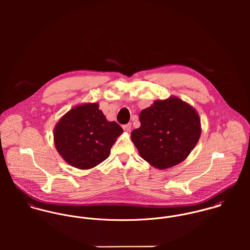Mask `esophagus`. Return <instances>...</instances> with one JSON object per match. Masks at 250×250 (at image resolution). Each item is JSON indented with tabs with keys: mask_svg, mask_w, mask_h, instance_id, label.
I'll list each match as a JSON object with an SVG mask.
<instances>
[{
	"mask_svg": "<svg viewBox=\"0 0 250 250\" xmlns=\"http://www.w3.org/2000/svg\"><path fill=\"white\" fill-rule=\"evenodd\" d=\"M131 128H132V124H131V123H128V124L123 125V130H124L126 133L130 132V131H131Z\"/></svg>",
	"mask_w": 250,
	"mask_h": 250,
	"instance_id": "1",
	"label": "esophagus"
}]
</instances>
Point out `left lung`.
<instances>
[{
  "label": "left lung",
  "mask_w": 250,
  "mask_h": 250,
  "mask_svg": "<svg viewBox=\"0 0 250 250\" xmlns=\"http://www.w3.org/2000/svg\"><path fill=\"white\" fill-rule=\"evenodd\" d=\"M140 121L131 139L143 160L158 169L182 163L201 135L197 111L176 96L154 101L141 111Z\"/></svg>",
  "instance_id": "obj_1"
}]
</instances>
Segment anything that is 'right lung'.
<instances>
[{
    "label": "right lung",
    "mask_w": 250,
    "mask_h": 250,
    "mask_svg": "<svg viewBox=\"0 0 250 250\" xmlns=\"http://www.w3.org/2000/svg\"><path fill=\"white\" fill-rule=\"evenodd\" d=\"M123 129L108 121L98 103L72 107L56 124L54 143L62 159L79 169H90L104 162Z\"/></svg>",
    "instance_id": "obj_1"
}]
</instances>
